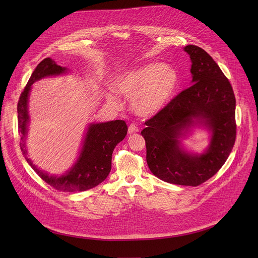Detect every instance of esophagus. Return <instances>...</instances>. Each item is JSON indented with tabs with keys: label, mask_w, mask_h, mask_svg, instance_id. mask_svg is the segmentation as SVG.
<instances>
[{
	"label": "esophagus",
	"mask_w": 258,
	"mask_h": 258,
	"mask_svg": "<svg viewBox=\"0 0 258 258\" xmlns=\"http://www.w3.org/2000/svg\"><path fill=\"white\" fill-rule=\"evenodd\" d=\"M139 132V127L135 124V123H131L128 125V134L132 135V134H135V133H138Z\"/></svg>",
	"instance_id": "obj_1"
}]
</instances>
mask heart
Returning <instances> with one entry per match:
<instances>
[{"mask_svg":"<svg viewBox=\"0 0 258 258\" xmlns=\"http://www.w3.org/2000/svg\"><path fill=\"white\" fill-rule=\"evenodd\" d=\"M179 84L176 70L160 62H150L121 75L116 82L118 91L134 96L133 107L142 116L160 112L170 102Z\"/></svg>","mask_w":258,"mask_h":258,"instance_id":"1","label":"heart"}]
</instances>
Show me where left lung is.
Instances as JSON below:
<instances>
[{
	"label": "left lung",
	"instance_id": "1",
	"mask_svg": "<svg viewBox=\"0 0 258 258\" xmlns=\"http://www.w3.org/2000/svg\"><path fill=\"white\" fill-rule=\"evenodd\" d=\"M193 85L181 91L160 112L145 121L146 160L160 179L197 187L213 176L228 159L236 141V99L229 80L203 49L189 45ZM200 120L212 132L208 151L201 156L183 153L177 140L181 131Z\"/></svg>",
	"mask_w": 258,
	"mask_h": 258
}]
</instances>
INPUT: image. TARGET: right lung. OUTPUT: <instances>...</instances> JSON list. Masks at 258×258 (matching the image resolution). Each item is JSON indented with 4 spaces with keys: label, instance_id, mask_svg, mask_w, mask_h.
Returning a JSON list of instances; mask_svg holds the SVG:
<instances>
[{
    "label": "right lung",
    "instance_id": "right-lung-1",
    "mask_svg": "<svg viewBox=\"0 0 258 258\" xmlns=\"http://www.w3.org/2000/svg\"><path fill=\"white\" fill-rule=\"evenodd\" d=\"M65 68L56 64L51 58L44 59L32 72L27 85L19 97L17 104L18 132L21 134L20 149L33 170L54 189L62 192H83L101 183L111 170V159L115 146L121 142L127 133L123 120H112L104 123H94L89 126L81 155L68 173L62 176L48 175L36 168L26 156L24 139L27 133L28 112L27 99L31 85L45 77L57 76L65 72Z\"/></svg>",
    "mask_w": 258,
    "mask_h": 258
}]
</instances>
